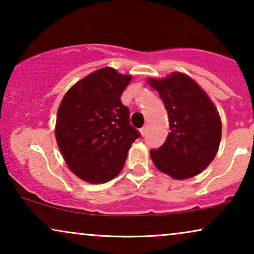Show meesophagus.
<instances>
[{
  "label": "esophagus",
  "mask_w": 254,
  "mask_h": 254,
  "mask_svg": "<svg viewBox=\"0 0 254 254\" xmlns=\"http://www.w3.org/2000/svg\"><path fill=\"white\" fill-rule=\"evenodd\" d=\"M140 131H141V134L142 135H145V133H147V126H143L140 129Z\"/></svg>",
  "instance_id": "1"
}]
</instances>
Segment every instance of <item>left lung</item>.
<instances>
[{
  "label": "left lung",
  "instance_id": "8db88e82",
  "mask_svg": "<svg viewBox=\"0 0 254 254\" xmlns=\"http://www.w3.org/2000/svg\"><path fill=\"white\" fill-rule=\"evenodd\" d=\"M168 111L170 133L164 144L151 149L156 168L175 179L199 175L218 150L222 123L214 104L189 76L175 72L149 81Z\"/></svg>",
  "mask_w": 254,
  "mask_h": 254
}]
</instances>
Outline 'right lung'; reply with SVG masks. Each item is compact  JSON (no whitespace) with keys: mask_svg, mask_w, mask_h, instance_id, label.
<instances>
[{"mask_svg":"<svg viewBox=\"0 0 254 254\" xmlns=\"http://www.w3.org/2000/svg\"><path fill=\"white\" fill-rule=\"evenodd\" d=\"M130 79L102 68L71 86L62 99L55 136L69 169L84 182L106 183L119 175L131 143L141 136L120 99Z\"/></svg>","mask_w":254,"mask_h":254,"instance_id":"obj_1","label":"right lung"}]
</instances>
